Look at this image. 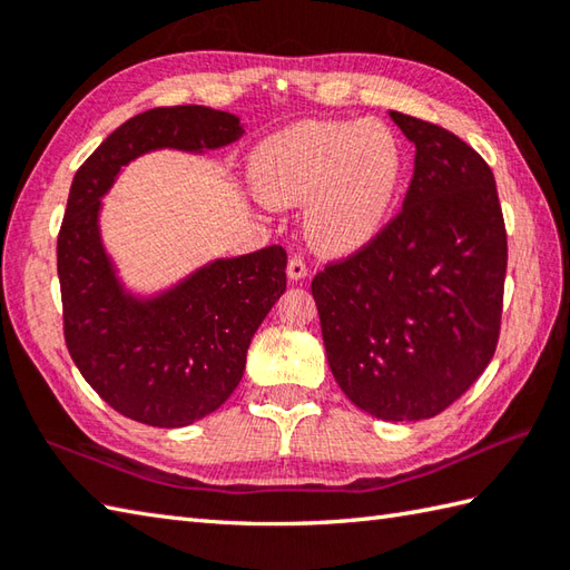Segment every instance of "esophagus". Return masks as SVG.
I'll return each instance as SVG.
<instances>
[{
	"mask_svg": "<svg viewBox=\"0 0 570 570\" xmlns=\"http://www.w3.org/2000/svg\"><path fill=\"white\" fill-rule=\"evenodd\" d=\"M286 274H288V278H294V282H301V278H306L308 276V266H306V262L301 259V257H294L288 259V264H286Z\"/></svg>",
	"mask_w": 570,
	"mask_h": 570,
	"instance_id": "34e87169",
	"label": "esophagus"
}]
</instances>
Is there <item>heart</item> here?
<instances>
[{
	"mask_svg": "<svg viewBox=\"0 0 570 570\" xmlns=\"http://www.w3.org/2000/svg\"><path fill=\"white\" fill-rule=\"evenodd\" d=\"M402 178V144L374 119H306L262 141L252 156L259 198L308 203L306 233L325 254L370 245L394 208Z\"/></svg>",
	"mask_w": 570,
	"mask_h": 570,
	"instance_id": "b5f03b06",
	"label": "heart"
}]
</instances>
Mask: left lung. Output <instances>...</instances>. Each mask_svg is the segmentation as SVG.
I'll use <instances>...</instances> for the list:
<instances>
[{
  "mask_svg": "<svg viewBox=\"0 0 570 570\" xmlns=\"http://www.w3.org/2000/svg\"><path fill=\"white\" fill-rule=\"evenodd\" d=\"M414 178L394 220L311 284L323 345L345 396L382 421L439 416L494 355L507 233L482 156L402 112Z\"/></svg>",
  "mask_w": 570,
  "mask_h": 570,
  "instance_id": "obj_1",
  "label": "left lung"
}]
</instances>
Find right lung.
<instances>
[{"label":"right lung","mask_w":570,"mask_h":570,"mask_svg":"<svg viewBox=\"0 0 570 570\" xmlns=\"http://www.w3.org/2000/svg\"><path fill=\"white\" fill-rule=\"evenodd\" d=\"M242 135L239 117L213 107H154L117 127L70 184L58 233L68 353L107 404L147 426H188L227 402L252 335L286 292V249L215 259L161 294L135 296L105 252L100 200L141 154H203Z\"/></svg>","instance_id":"add662e5"}]
</instances>
